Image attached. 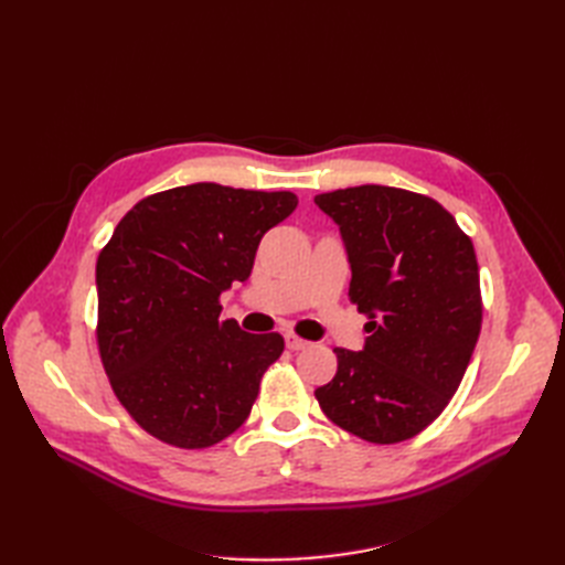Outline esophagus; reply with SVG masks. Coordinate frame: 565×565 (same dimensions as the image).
I'll return each mask as SVG.
<instances>
[{
	"mask_svg": "<svg viewBox=\"0 0 565 565\" xmlns=\"http://www.w3.org/2000/svg\"><path fill=\"white\" fill-rule=\"evenodd\" d=\"M285 344H287V349L289 351H303V349H309L311 344L306 339H301V337H297V334H287L285 337Z\"/></svg>",
	"mask_w": 565,
	"mask_h": 565,
	"instance_id": "esophagus-1",
	"label": "esophagus"
}]
</instances>
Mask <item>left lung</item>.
Listing matches in <instances>:
<instances>
[{"label":"left lung","instance_id":"obj_1","mask_svg":"<svg viewBox=\"0 0 565 565\" xmlns=\"http://www.w3.org/2000/svg\"><path fill=\"white\" fill-rule=\"evenodd\" d=\"M316 204L344 237L349 297L370 318L363 351L334 349L320 409L377 446L413 438L455 396L481 334L471 237L436 200L403 188L355 185Z\"/></svg>","mask_w":565,"mask_h":565}]
</instances>
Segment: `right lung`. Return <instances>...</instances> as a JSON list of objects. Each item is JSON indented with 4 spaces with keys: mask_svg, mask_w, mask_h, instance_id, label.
Listing matches in <instances>:
<instances>
[{
    "mask_svg": "<svg viewBox=\"0 0 565 565\" xmlns=\"http://www.w3.org/2000/svg\"><path fill=\"white\" fill-rule=\"evenodd\" d=\"M289 191L191 183L148 195L96 262V341L117 401L143 431L183 450L241 429L278 361V332L249 334L218 297L245 282L268 228L297 207Z\"/></svg>",
    "mask_w": 565,
    "mask_h": 565,
    "instance_id": "right-lung-1",
    "label": "right lung"
}]
</instances>
